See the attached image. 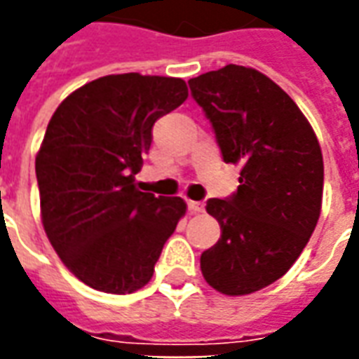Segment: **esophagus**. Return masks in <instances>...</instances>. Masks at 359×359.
Here are the masks:
<instances>
[{"label": "esophagus", "instance_id": "1", "mask_svg": "<svg viewBox=\"0 0 359 359\" xmlns=\"http://www.w3.org/2000/svg\"><path fill=\"white\" fill-rule=\"evenodd\" d=\"M188 211H190V213H202V211H203V203L202 202H194V200H190V202H188Z\"/></svg>", "mask_w": 359, "mask_h": 359}]
</instances>
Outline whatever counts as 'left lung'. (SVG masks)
Here are the masks:
<instances>
[{
	"instance_id": "obj_1",
	"label": "left lung",
	"mask_w": 359,
	"mask_h": 359,
	"mask_svg": "<svg viewBox=\"0 0 359 359\" xmlns=\"http://www.w3.org/2000/svg\"><path fill=\"white\" fill-rule=\"evenodd\" d=\"M188 84L225 163H242L238 190L205 205L221 238L200 257L202 275L221 294H252L292 267L316 229L321 146L292 97L252 67L226 65Z\"/></svg>"
}]
</instances>
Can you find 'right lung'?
Masks as SVG:
<instances>
[{"instance_id": "obj_1", "label": "right lung", "mask_w": 359, "mask_h": 359, "mask_svg": "<svg viewBox=\"0 0 359 359\" xmlns=\"http://www.w3.org/2000/svg\"><path fill=\"white\" fill-rule=\"evenodd\" d=\"M188 97L172 76L107 74L59 103L36 156L43 231L74 277L130 294L149 283L187 202L140 192L134 175L157 118Z\"/></svg>"}]
</instances>
